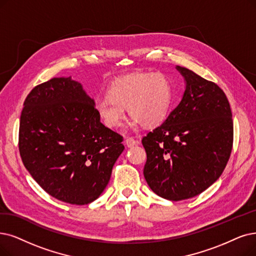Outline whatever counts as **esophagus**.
Here are the masks:
<instances>
[{
  "label": "esophagus",
  "mask_w": 256,
  "mask_h": 256,
  "mask_svg": "<svg viewBox=\"0 0 256 256\" xmlns=\"http://www.w3.org/2000/svg\"><path fill=\"white\" fill-rule=\"evenodd\" d=\"M136 140L134 138H130V136H128V138H126V140H125V144L127 145V147H129V148H131V147H134V145H136Z\"/></svg>",
  "instance_id": "34e87169"
}]
</instances>
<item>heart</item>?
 I'll return each instance as SVG.
<instances>
[{
	"label": "heart",
	"mask_w": 256,
	"mask_h": 256,
	"mask_svg": "<svg viewBox=\"0 0 256 256\" xmlns=\"http://www.w3.org/2000/svg\"><path fill=\"white\" fill-rule=\"evenodd\" d=\"M172 103V85L162 74H134L111 84L108 96L96 100V110L104 124L118 128L125 118V109L134 118L132 124L156 126L166 118Z\"/></svg>",
	"instance_id": "b5f03b06"
}]
</instances>
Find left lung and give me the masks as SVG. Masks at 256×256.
Returning <instances> with one entry per match:
<instances>
[{"instance_id": "obj_1", "label": "left lung", "mask_w": 256, "mask_h": 256, "mask_svg": "<svg viewBox=\"0 0 256 256\" xmlns=\"http://www.w3.org/2000/svg\"><path fill=\"white\" fill-rule=\"evenodd\" d=\"M176 69L186 80L182 98L142 140L147 184L158 196L176 202L209 188L222 176L233 145L232 112L224 91L185 67Z\"/></svg>"}]
</instances>
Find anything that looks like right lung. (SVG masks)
I'll list each match as a JSON object with an SVG mask.
<instances>
[{"instance_id":"right-lung-1","label":"right lung","mask_w":256,"mask_h":256,"mask_svg":"<svg viewBox=\"0 0 256 256\" xmlns=\"http://www.w3.org/2000/svg\"><path fill=\"white\" fill-rule=\"evenodd\" d=\"M122 136L100 120L94 100L71 78L36 86L24 102L20 156L49 196L87 205L104 191L124 150Z\"/></svg>"}]
</instances>
